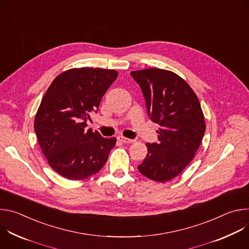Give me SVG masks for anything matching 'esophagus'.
Instances as JSON below:
<instances>
[{"instance_id":"1","label":"esophagus","mask_w":249,"mask_h":249,"mask_svg":"<svg viewBox=\"0 0 249 249\" xmlns=\"http://www.w3.org/2000/svg\"><path fill=\"white\" fill-rule=\"evenodd\" d=\"M117 140H118V141H120V142H122V143H124V144H131V143H133V142H134V140H132V139H128V138H125V137H123V136H119V137H117Z\"/></svg>"}]
</instances>
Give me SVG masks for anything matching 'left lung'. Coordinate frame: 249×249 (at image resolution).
<instances>
[{
  "label": "left lung",
  "mask_w": 249,
  "mask_h": 249,
  "mask_svg": "<svg viewBox=\"0 0 249 249\" xmlns=\"http://www.w3.org/2000/svg\"><path fill=\"white\" fill-rule=\"evenodd\" d=\"M141 87L148 115L160 125L157 143H147L148 154L138 165L148 178L165 182L178 175L193 160L206 124L199 99L178 75L162 69L131 72Z\"/></svg>",
  "instance_id": "1"
}]
</instances>
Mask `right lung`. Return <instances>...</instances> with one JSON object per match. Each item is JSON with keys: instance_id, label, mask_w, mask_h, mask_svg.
Returning a JSON list of instances; mask_svg holds the SVG:
<instances>
[{"instance_id": "1", "label": "right lung", "mask_w": 249, "mask_h": 249, "mask_svg": "<svg viewBox=\"0 0 249 249\" xmlns=\"http://www.w3.org/2000/svg\"><path fill=\"white\" fill-rule=\"evenodd\" d=\"M117 76L115 70L71 69L45 92L34 131L49 165L65 178L81 180L97 173L114 148L116 138L87 130V121Z\"/></svg>"}]
</instances>
